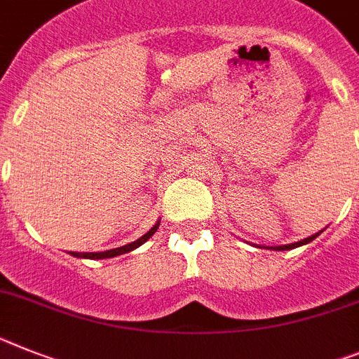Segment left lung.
<instances>
[{
	"label": "left lung",
	"mask_w": 359,
	"mask_h": 359,
	"mask_svg": "<svg viewBox=\"0 0 359 359\" xmlns=\"http://www.w3.org/2000/svg\"><path fill=\"white\" fill-rule=\"evenodd\" d=\"M321 234V231L318 232V234H314V236H309V238H305V240H302V241H296V243H290V245H281V247H271V249H274V250H290V249H296V247H302V245H307V243H311L312 240H314V238H318V236Z\"/></svg>",
	"instance_id": "8db88e82"
}]
</instances>
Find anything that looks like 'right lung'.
Segmentation results:
<instances>
[{
  "instance_id": "1",
  "label": "right lung",
  "mask_w": 359,
  "mask_h": 359,
  "mask_svg": "<svg viewBox=\"0 0 359 359\" xmlns=\"http://www.w3.org/2000/svg\"><path fill=\"white\" fill-rule=\"evenodd\" d=\"M158 226L159 223H156V225L152 226L147 234H143L140 240L133 241V243H128V245H123V247H118V249H110V250H105V252H72V256H76V258H87V259H105V258H114V256H119V254H127L130 252V250L137 249L140 245L145 243L150 236L158 231Z\"/></svg>"
}]
</instances>
